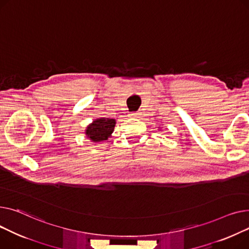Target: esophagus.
<instances>
[{"label":"esophagus","instance_id":"obj_1","mask_svg":"<svg viewBox=\"0 0 249 249\" xmlns=\"http://www.w3.org/2000/svg\"><path fill=\"white\" fill-rule=\"evenodd\" d=\"M130 116L131 118H134V119H138L139 116H140V113H138V112H135V113H131L130 114Z\"/></svg>","mask_w":249,"mask_h":249}]
</instances>
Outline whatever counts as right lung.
Masks as SVG:
<instances>
[{
  "label": "right lung",
  "mask_w": 249,
  "mask_h": 249,
  "mask_svg": "<svg viewBox=\"0 0 249 249\" xmlns=\"http://www.w3.org/2000/svg\"><path fill=\"white\" fill-rule=\"evenodd\" d=\"M115 120L108 118H100L94 120L91 124L86 126L85 136L92 142H100L108 140L111 137L114 126Z\"/></svg>",
  "instance_id": "add662e5"
}]
</instances>
